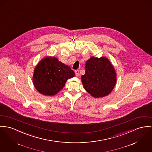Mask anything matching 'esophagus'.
I'll return each instance as SVG.
<instances>
[{
	"label": "esophagus",
	"instance_id": "esophagus-1",
	"mask_svg": "<svg viewBox=\"0 0 152 152\" xmlns=\"http://www.w3.org/2000/svg\"><path fill=\"white\" fill-rule=\"evenodd\" d=\"M75 74H76V76L79 77V71L78 70H76L75 71Z\"/></svg>",
	"mask_w": 152,
	"mask_h": 152
}]
</instances>
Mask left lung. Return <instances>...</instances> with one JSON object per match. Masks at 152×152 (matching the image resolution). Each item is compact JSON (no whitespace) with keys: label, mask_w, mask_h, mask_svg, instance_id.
Returning a JSON list of instances; mask_svg holds the SVG:
<instances>
[{"label":"left lung","mask_w":152,"mask_h":152,"mask_svg":"<svg viewBox=\"0 0 152 152\" xmlns=\"http://www.w3.org/2000/svg\"><path fill=\"white\" fill-rule=\"evenodd\" d=\"M84 89L94 98L109 95L116 83V73L109 59L91 57L86 63L85 75L82 76Z\"/></svg>","instance_id":"1"}]
</instances>
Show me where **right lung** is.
Here are the masks:
<instances>
[{
  "label": "right lung",
  "instance_id": "obj_1",
  "mask_svg": "<svg viewBox=\"0 0 152 152\" xmlns=\"http://www.w3.org/2000/svg\"><path fill=\"white\" fill-rule=\"evenodd\" d=\"M75 76L70 67L54 57H46L39 62L34 70L33 83L40 93L53 96L61 91L68 79Z\"/></svg>",
  "mask_w": 152,
  "mask_h": 152
}]
</instances>
